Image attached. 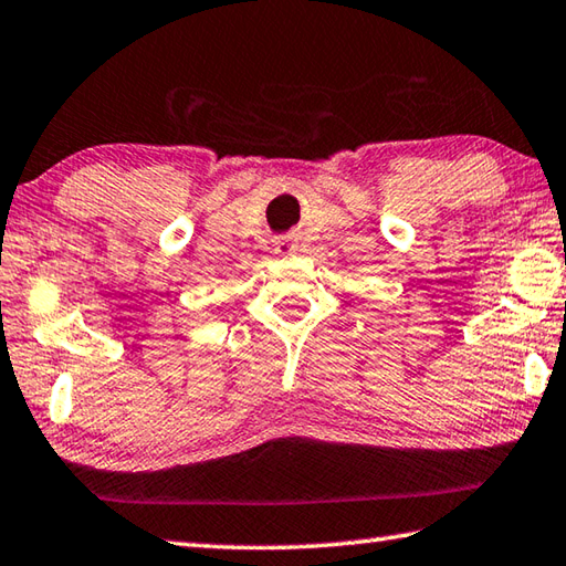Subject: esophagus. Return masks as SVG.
Wrapping results in <instances>:
<instances>
[{
	"instance_id": "obj_1",
	"label": "esophagus",
	"mask_w": 566,
	"mask_h": 566,
	"mask_svg": "<svg viewBox=\"0 0 566 566\" xmlns=\"http://www.w3.org/2000/svg\"><path fill=\"white\" fill-rule=\"evenodd\" d=\"M294 250H296V245H294L292 240H276L274 242V252L276 254H292Z\"/></svg>"
}]
</instances>
